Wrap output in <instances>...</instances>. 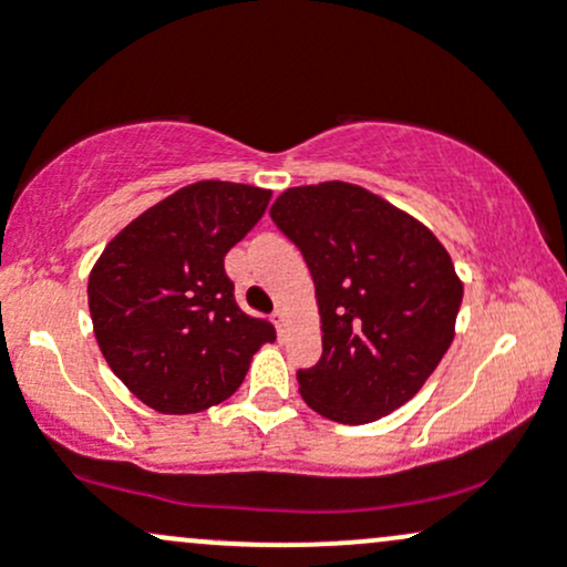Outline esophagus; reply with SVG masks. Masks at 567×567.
<instances>
[{
	"mask_svg": "<svg viewBox=\"0 0 567 567\" xmlns=\"http://www.w3.org/2000/svg\"><path fill=\"white\" fill-rule=\"evenodd\" d=\"M271 322H275L277 333H279V338H282L285 336V322H288V320H285V309H277L275 315H271Z\"/></svg>",
	"mask_w": 567,
	"mask_h": 567,
	"instance_id": "1",
	"label": "esophagus"
}]
</instances>
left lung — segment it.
I'll list each match as a JSON object with an SVG mask.
<instances>
[{
	"mask_svg": "<svg viewBox=\"0 0 567 567\" xmlns=\"http://www.w3.org/2000/svg\"><path fill=\"white\" fill-rule=\"evenodd\" d=\"M301 250L322 317V357L298 370L306 405L370 424L419 392L453 341L464 285L440 239L368 188L296 186L269 210Z\"/></svg>",
	"mask_w": 567,
	"mask_h": 567,
	"instance_id": "1",
	"label": "left lung"
}]
</instances>
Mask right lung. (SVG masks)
<instances>
[{"label": "right lung", "mask_w": 567, "mask_h": 567, "mask_svg": "<svg viewBox=\"0 0 567 567\" xmlns=\"http://www.w3.org/2000/svg\"><path fill=\"white\" fill-rule=\"evenodd\" d=\"M271 192L199 181L127 224L90 271L97 347L114 375L157 413L229 400L275 324L234 301L224 258L261 220Z\"/></svg>", "instance_id": "obj_1"}]
</instances>
